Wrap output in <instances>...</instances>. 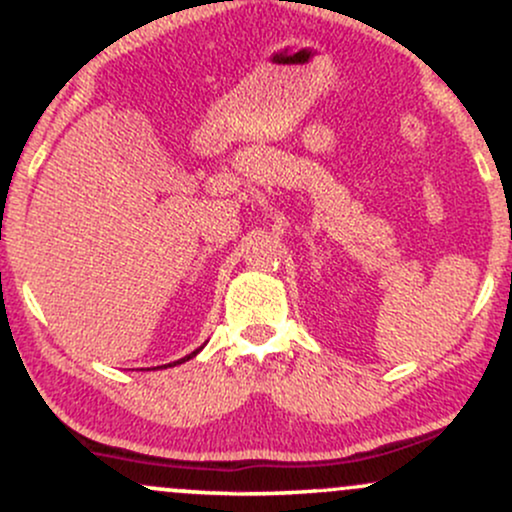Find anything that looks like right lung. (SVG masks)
Here are the masks:
<instances>
[{"instance_id":"add662e5","label":"right lung","mask_w":512,"mask_h":512,"mask_svg":"<svg viewBox=\"0 0 512 512\" xmlns=\"http://www.w3.org/2000/svg\"><path fill=\"white\" fill-rule=\"evenodd\" d=\"M199 351H202V346H199V349H197V351H192V354H190V356L180 358V361H175V363H185V361H190V358H192V356H197V354H199ZM175 363H168V366H175Z\"/></svg>"}]
</instances>
